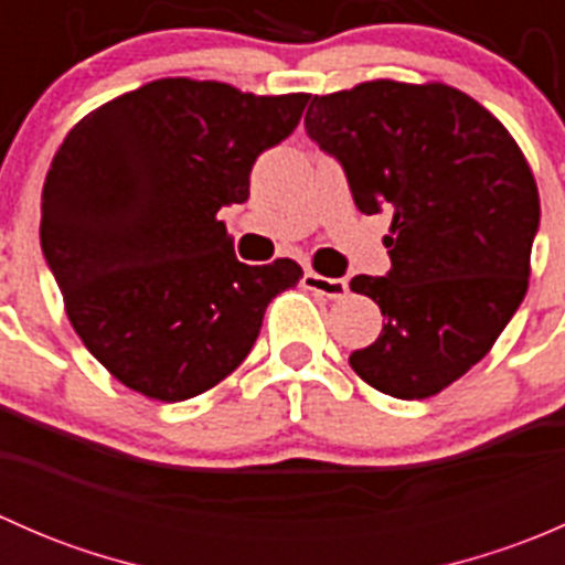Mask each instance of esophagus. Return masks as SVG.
<instances>
[{
	"label": "esophagus",
	"instance_id": "34e87169",
	"mask_svg": "<svg viewBox=\"0 0 565 565\" xmlns=\"http://www.w3.org/2000/svg\"><path fill=\"white\" fill-rule=\"evenodd\" d=\"M303 287L311 289V292H317V295H324V298H330V300H341L347 295L344 278L319 276V273H315V270L303 273Z\"/></svg>",
	"mask_w": 565,
	"mask_h": 565
}]
</instances>
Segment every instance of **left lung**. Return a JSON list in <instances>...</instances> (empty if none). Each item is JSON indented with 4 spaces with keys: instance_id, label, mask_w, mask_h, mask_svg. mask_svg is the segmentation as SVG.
<instances>
[{
    "instance_id": "8db88e82",
    "label": "left lung",
    "mask_w": 565,
    "mask_h": 565,
    "mask_svg": "<svg viewBox=\"0 0 565 565\" xmlns=\"http://www.w3.org/2000/svg\"><path fill=\"white\" fill-rule=\"evenodd\" d=\"M306 134L341 163L361 213L393 210L391 270L350 281L380 306L383 333L350 366L388 396H435L492 350L527 292L541 204L525 156L448 84L315 95Z\"/></svg>"
}]
</instances>
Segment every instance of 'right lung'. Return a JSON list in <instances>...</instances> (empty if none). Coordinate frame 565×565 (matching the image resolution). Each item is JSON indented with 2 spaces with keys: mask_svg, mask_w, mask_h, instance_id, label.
<instances>
[{
  "mask_svg": "<svg viewBox=\"0 0 565 565\" xmlns=\"http://www.w3.org/2000/svg\"><path fill=\"white\" fill-rule=\"evenodd\" d=\"M306 93L158 78L108 100L56 150L40 246L84 347L130 391L185 402L235 372L298 262L243 265L218 210L298 128Z\"/></svg>",
  "mask_w": 565,
  "mask_h": 565,
  "instance_id": "right-lung-1",
  "label": "right lung"
}]
</instances>
